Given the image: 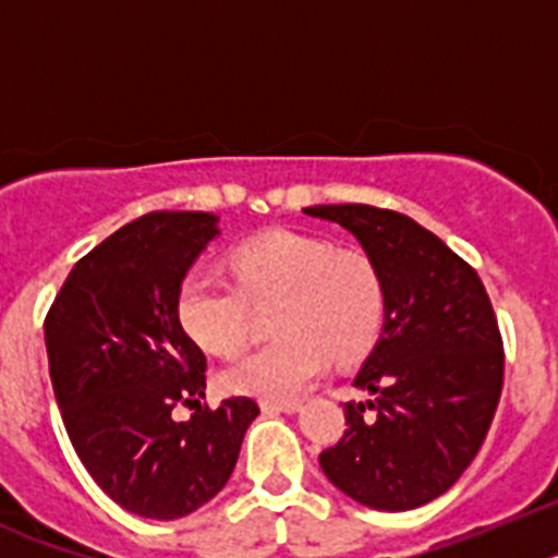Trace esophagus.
<instances>
[{
	"mask_svg": "<svg viewBox=\"0 0 558 558\" xmlns=\"http://www.w3.org/2000/svg\"><path fill=\"white\" fill-rule=\"evenodd\" d=\"M259 408H263L265 413H295L302 411V402H299V399H290V402H268V399H263Z\"/></svg>",
	"mask_w": 558,
	"mask_h": 558,
	"instance_id": "esophagus-1",
	"label": "esophagus"
}]
</instances>
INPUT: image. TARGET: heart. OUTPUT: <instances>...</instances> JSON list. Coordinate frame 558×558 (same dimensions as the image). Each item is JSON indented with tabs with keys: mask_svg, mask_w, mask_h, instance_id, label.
Wrapping results in <instances>:
<instances>
[{
	"mask_svg": "<svg viewBox=\"0 0 558 558\" xmlns=\"http://www.w3.org/2000/svg\"><path fill=\"white\" fill-rule=\"evenodd\" d=\"M234 279L192 268L181 279L175 313L201 349L231 354L251 332V303L276 302L274 343L240 354L223 368V388L245 397L290 402L329 363L352 366L377 347L386 324V288L377 265L360 251H338L302 231H268L231 256Z\"/></svg>",
	"mask_w": 558,
	"mask_h": 558,
	"instance_id": "b5f03b06",
	"label": "heart"
}]
</instances>
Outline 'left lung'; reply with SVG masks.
I'll list each match as a JSON object with an SVG mask.
<instances>
[{
	"instance_id": "obj_1",
	"label": "left lung",
	"mask_w": 558,
	"mask_h": 558,
	"mask_svg": "<svg viewBox=\"0 0 558 558\" xmlns=\"http://www.w3.org/2000/svg\"><path fill=\"white\" fill-rule=\"evenodd\" d=\"M354 234L386 288V324L354 377L347 433L322 452L343 495L411 511L445 495L489 433L502 391V340L481 276L408 215L366 204L304 209Z\"/></svg>"
}]
</instances>
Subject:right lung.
<instances>
[{
    "mask_svg": "<svg viewBox=\"0 0 558 558\" xmlns=\"http://www.w3.org/2000/svg\"><path fill=\"white\" fill-rule=\"evenodd\" d=\"M220 234L211 211H150L66 276L44 322L49 377L72 447L131 514L179 520L218 495L259 408H201L206 357L175 313L179 284ZM195 407L186 423L171 411Z\"/></svg>",
    "mask_w": 558,
    "mask_h": 558,
    "instance_id": "right-lung-1",
    "label": "right lung"
}]
</instances>
